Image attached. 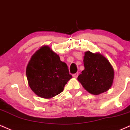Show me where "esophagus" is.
Instances as JSON below:
<instances>
[{
	"instance_id": "esophagus-1",
	"label": "esophagus",
	"mask_w": 130,
	"mask_h": 130,
	"mask_svg": "<svg viewBox=\"0 0 130 130\" xmlns=\"http://www.w3.org/2000/svg\"><path fill=\"white\" fill-rule=\"evenodd\" d=\"M78 73L77 72V73H75V74H73V77L77 78L78 77Z\"/></svg>"
}]
</instances>
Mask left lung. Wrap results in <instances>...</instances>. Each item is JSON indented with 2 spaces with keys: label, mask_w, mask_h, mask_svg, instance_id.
Masks as SVG:
<instances>
[{
  "label": "left lung",
  "mask_w": 130,
  "mask_h": 130,
  "mask_svg": "<svg viewBox=\"0 0 130 130\" xmlns=\"http://www.w3.org/2000/svg\"><path fill=\"white\" fill-rule=\"evenodd\" d=\"M85 69L78 80L88 92L99 95L108 91L113 82L114 71L105 56L100 53L86 52L83 59Z\"/></svg>",
  "instance_id": "8db88e82"
}]
</instances>
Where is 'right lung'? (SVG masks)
Listing matches in <instances>:
<instances>
[{
	"instance_id": "obj_1",
	"label": "right lung",
	"mask_w": 130,
	"mask_h": 130,
	"mask_svg": "<svg viewBox=\"0 0 130 130\" xmlns=\"http://www.w3.org/2000/svg\"><path fill=\"white\" fill-rule=\"evenodd\" d=\"M29 86L39 97L50 99L60 94L72 76L68 66L48 46H42L31 56L26 69Z\"/></svg>"
}]
</instances>
